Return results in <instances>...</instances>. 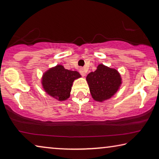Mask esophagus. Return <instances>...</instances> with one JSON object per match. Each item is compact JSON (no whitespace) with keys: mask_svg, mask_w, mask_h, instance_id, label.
I'll return each mask as SVG.
<instances>
[{"mask_svg":"<svg viewBox=\"0 0 159 159\" xmlns=\"http://www.w3.org/2000/svg\"><path fill=\"white\" fill-rule=\"evenodd\" d=\"M79 72H80V74L83 75V76H85V74H86V70H85V69H84V68H80Z\"/></svg>","mask_w":159,"mask_h":159,"instance_id":"esophagus-1","label":"esophagus"}]
</instances>
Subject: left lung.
<instances>
[{"mask_svg": "<svg viewBox=\"0 0 159 159\" xmlns=\"http://www.w3.org/2000/svg\"><path fill=\"white\" fill-rule=\"evenodd\" d=\"M86 80L92 98L98 102L112 98L122 84L120 73L103 64H99L94 72L88 74Z\"/></svg>", "mask_w": 159, "mask_h": 159, "instance_id": "obj_1", "label": "left lung"}]
</instances>
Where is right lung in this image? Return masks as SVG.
Here are the masks:
<instances>
[{
	"label": "right lung",
	"mask_w": 159,
	"mask_h": 159,
	"mask_svg": "<svg viewBox=\"0 0 159 159\" xmlns=\"http://www.w3.org/2000/svg\"><path fill=\"white\" fill-rule=\"evenodd\" d=\"M81 75L78 71L64 69L61 65L52 67L42 75V87L48 95L59 101L70 97L73 82Z\"/></svg>",
	"instance_id": "1"
}]
</instances>
